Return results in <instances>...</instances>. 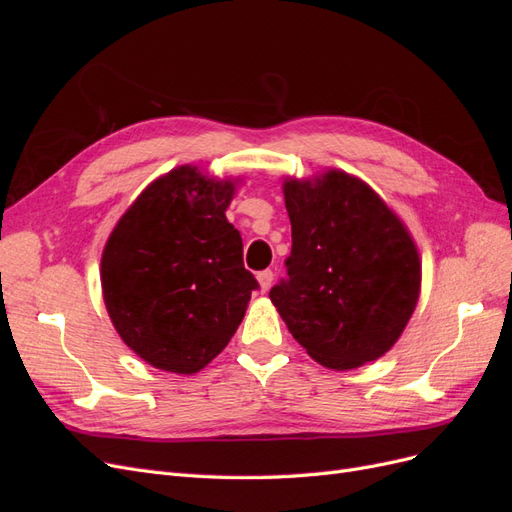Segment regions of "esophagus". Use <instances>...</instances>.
<instances>
[{
	"label": "esophagus",
	"mask_w": 512,
	"mask_h": 512,
	"mask_svg": "<svg viewBox=\"0 0 512 512\" xmlns=\"http://www.w3.org/2000/svg\"><path fill=\"white\" fill-rule=\"evenodd\" d=\"M256 280H258L260 292H267V290L271 288V284H273V271H271V269L260 271V273L256 275Z\"/></svg>",
	"instance_id": "34e87169"
}]
</instances>
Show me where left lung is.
I'll return each mask as SVG.
<instances>
[{"instance_id":"8db88e82","label":"left lung","mask_w":512,"mask_h":512,"mask_svg":"<svg viewBox=\"0 0 512 512\" xmlns=\"http://www.w3.org/2000/svg\"><path fill=\"white\" fill-rule=\"evenodd\" d=\"M292 226L286 277L269 292L292 337L320 365L376 361L404 333L421 258L384 200L344 170L284 183Z\"/></svg>"}]
</instances>
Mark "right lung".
<instances>
[{"mask_svg":"<svg viewBox=\"0 0 512 512\" xmlns=\"http://www.w3.org/2000/svg\"><path fill=\"white\" fill-rule=\"evenodd\" d=\"M235 181L179 166L149 183L102 252V294L117 333L149 365L196 374L241 324L256 277L226 220Z\"/></svg>","mask_w":512,"mask_h":512,"instance_id":"obj_1","label":"right lung"}]
</instances>
